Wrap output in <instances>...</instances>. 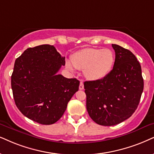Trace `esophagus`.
Wrapping results in <instances>:
<instances>
[{"label": "esophagus", "mask_w": 154, "mask_h": 154, "mask_svg": "<svg viewBox=\"0 0 154 154\" xmlns=\"http://www.w3.org/2000/svg\"><path fill=\"white\" fill-rule=\"evenodd\" d=\"M79 89H80V90H82L84 89V84L82 82H80V84H79Z\"/></svg>", "instance_id": "obj_1"}]
</instances>
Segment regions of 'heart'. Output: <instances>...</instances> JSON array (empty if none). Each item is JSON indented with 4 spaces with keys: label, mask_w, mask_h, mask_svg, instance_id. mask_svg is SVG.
I'll return each instance as SVG.
<instances>
[{
    "label": "heart",
    "mask_w": 154,
    "mask_h": 154,
    "mask_svg": "<svg viewBox=\"0 0 154 154\" xmlns=\"http://www.w3.org/2000/svg\"><path fill=\"white\" fill-rule=\"evenodd\" d=\"M71 61H66V67L73 71L74 67L83 70L84 75L89 80L104 79L112 70L114 55L109 49L84 48L72 54Z\"/></svg>",
    "instance_id": "heart-1"
}]
</instances>
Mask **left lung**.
Segmentation results:
<instances>
[{
	"instance_id": "8db88e82",
	"label": "left lung",
	"mask_w": 154,
	"mask_h": 154,
	"mask_svg": "<svg viewBox=\"0 0 154 154\" xmlns=\"http://www.w3.org/2000/svg\"><path fill=\"white\" fill-rule=\"evenodd\" d=\"M114 67L104 79L84 83L87 110L102 126H114L129 119L137 109L143 89L141 67L129 50L112 44Z\"/></svg>"
}]
</instances>
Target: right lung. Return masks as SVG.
<instances>
[{"instance_id":"add662e5","label":"right lung","mask_w":154,"mask_h":154,"mask_svg":"<svg viewBox=\"0 0 154 154\" xmlns=\"http://www.w3.org/2000/svg\"><path fill=\"white\" fill-rule=\"evenodd\" d=\"M65 60L50 45L28 48L15 60L11 87L23 115L44 125L62 117L79 85L77 79L57 75Z\"/></svg>"}]
</instances>
